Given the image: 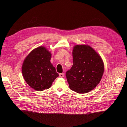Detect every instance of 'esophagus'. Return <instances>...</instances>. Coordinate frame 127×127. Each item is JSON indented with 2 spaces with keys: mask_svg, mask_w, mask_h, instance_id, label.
<instances>
[{
  "mask_svg": "<svg viewBox=\"0 0 127 127\" xmlns=\"http://www.w3.org/2000/svg\"><path fill=\"white\" fill-rule=\"evenodd\" d=\"M59 76H60V77H63L64 76V73H61L59 74Z\"/></svg>",
  "mask_w": 127,
  "mask_h": 127,
  "instance_id": "obj_1",
  "label": "esophagus"
}]
</instances>
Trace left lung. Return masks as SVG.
Wrapping results in <instances>:
<instances>
[{
  "instance_id": "left-lung-1",
  "label": "left lung",
  "mask_w": 127,
  "mask_h": 127,
  "mask_svg": "<svg viewBox=\"0 0 127 127\" xmlns=\"http://www.w3.org/2000/svg\"><path fill=\"white\" fill-rule=\"evenodd\" d=\"M72 67L66 72L71 90L87 93L95 88L103 74L104 64L101 57L88 45H76L73 49Z\"/></svg>"
}]
</instances>
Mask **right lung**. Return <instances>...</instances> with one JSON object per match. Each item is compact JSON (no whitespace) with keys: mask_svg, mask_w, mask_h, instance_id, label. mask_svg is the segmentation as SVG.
Wrapping results in <instances>:
<instances>
[{"mask_svg":"<svg viewBox=\"0 0 127 127\" xmlns=\"http://www.w3.org/2000/svg\"><path fill=\"white\" fill-rule=\"evenodd\" d=\"M51 55L44 47L32 51L25 59L22 66L23 77L29 85L37 91H43L51 87L59 76L50 62Z\"/></svg>","mask_w":127,"mask_h":127,"instance_id":"obj_1","label":"right lung"}]
</instances>
